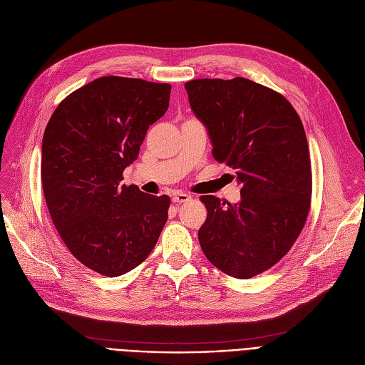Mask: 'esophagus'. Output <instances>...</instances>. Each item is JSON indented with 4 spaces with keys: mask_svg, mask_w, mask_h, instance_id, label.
Instances as JSON below:
<instances>
[{
    "mask_svg": "<svg viewBox=\"0 0 365 365\" xmlns=\"http://www.w3.org/2000/svg\"><path fill=\"white\" fill-rule=\"evenodd\" d=\"M189 200H190V197L187 194H183V192L173 195V202H176V204H182V202H186Z\"/></svg>",
    "mask_w": 365,
    "mask_h": 365,
    "instance_id": "esophagus-1",
    "label": "esophagus"
}]
</instances>
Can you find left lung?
Instances as JSON below:
<instances>
[{
	"label": "left lung",
	"instance_id": "1",
	"mask_svg": "<svg viewBox=\"0 0 365 365\" xmlns=\"http://www.w3.org/2000/svg\"><path fill=\"white\" fill-rule=\"evenodd\" d=\"M185 88L213 157L235 170L241 187L237 204L201 197L207 219L200 245L217 269L248 279L290 252L308 219L312 171L304 128L282 94L252 80L202 78Z\"/></svg>",
	"mask_w": 365,
	"mask_h": 365
}]
</instances>
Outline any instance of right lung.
Returning <instances> with one entry per match:
<instances>
[{"label":"right lung","instance_id":"add662e5","mask_svg":"<svg viewBox=\"0 0 365 365\" xmlns=\"http://www.w3.org/2000/svg\"><path fill=\"white\" fill-rule=\"evenodd\" d=\"M170 91V84L101 76L66 96L46 127L41 183L51 220L72 256L101 275L139 266L167 222V195L121 180L149 125L168 109Z\"/></svg>","mask_w":365,"mask_h":365}]
</instances>
